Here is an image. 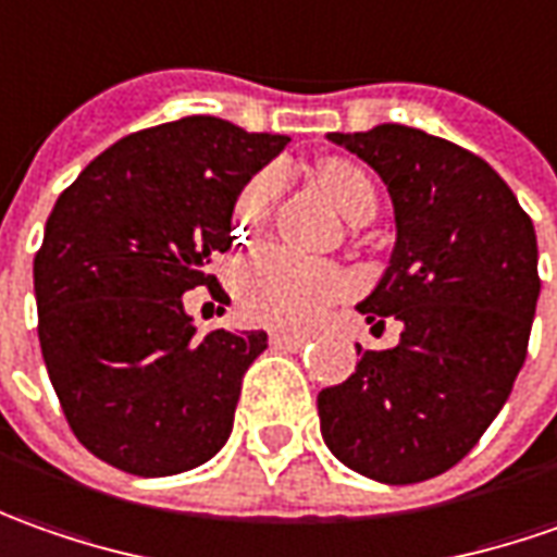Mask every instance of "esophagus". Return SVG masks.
Segmentation results:
<instances>
[{
	"mask_svg": "<svg viewBox=\"0 0 557 557\" xmlns=\"http://www.w3.org/2000/svg\"><path fill=\"white\" fill-rule=\"evenodd\" d=\"M308 342H311V336H305V333H280V330L271 333V345L274 348H286V351H301Z\"/></svg>",
	"mask_w": 557,
	"mask_h": 557,
	"instance_id": "34e87169",
	"label": "esophagus"
}]
</instances>
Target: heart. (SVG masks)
I'll return each mask as SVG.
<instances>
[{"mask_svg": "<svg viewBox=\"0 0 557 557\" xmlns=\"http://www.w3.org/2000/svg\"><path fill=\"white\" fill-rule=\"evenodd\" d=\"M314 184L333 202L338 215L360 224L375 212L373 178L351 160H323L314 165ZM280 194L277 172H261L237 197L234 221L237 234L252 237L268 221ZM351 277L330 261L298 259L286 249H264L243 264L234 280L237 308L249 323L271 330H305L323 314L336 298L348 296Z\"/></svg>", "mask_w": 557, "mask_h": 557, "instance_id": "1", "label": "heart"}]
</instances>
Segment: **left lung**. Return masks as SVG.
I'll return each mask as SVG.
<instances>
[{
    "label": "left lung",
    "instance_id": "8db88e82",
    "mask_svg": "<svg viewBox=\"0 0 557 557\" xmlns=\"http://www.w3.org/2000/svg\"><path fill=\"white\" fill-rule=\"evenodd\" d=\"M330 141L385 182L397 243L357 311L385 330L342 385L317 394L320 432L338 462L382 484L453 469L503 410L524 367L540 298L536 234L508 184L466 147L385 123Z\"/></svg>",
    "mask_w": 557,
    "mask_h": 557
}]
</instances>
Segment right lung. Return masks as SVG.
I'll list each match as a JSON object with an SVG mask.
<instances>
[{"label": "right lung", "mask_w": 557, "mask_h": 557, "mask_svg": "<svg viewBox=\"0 0 557 557\" xmlns=\"http://www.w3.org/2000/svg\"><path fill=\"white\" fill-rule=\"evenodd\" d=\"M289 138L184 116L107 147L58 197L33 261L39 345L79 444L113 469H197L234 429L261 330L200 333L182 296L231 249L246 182Z\"/></svg>", "instance_id": "1"}]
</instances>
